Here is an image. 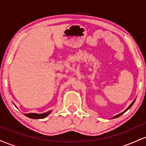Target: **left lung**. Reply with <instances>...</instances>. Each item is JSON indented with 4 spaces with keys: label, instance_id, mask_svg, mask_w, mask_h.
Here are the masks:
<instances>
[{
    "label": "left lung",
    "instance_id": "1",
    "mask_svg": "<svg viewBox=\"0 0 146 146\" xmlns=\"http://www.w3.org/2000/svg\"><path fill=\"white\" fill-rule=\"evenodd\" d=\"M135 100H134V102H132V104H130V106H128V108H127V109H126V110H125V111H123V113H121L119 114V115H116V116H115V117H113V118H117V117H119V116H121V115H123V113H125V112H126V111H127V110H128L129 109V108H130V107H131V106H132V105H133V104H134V102H135Z\"/></svg>",
    "mask_w": 146,
    "mask_h": 146
}]
</instances>
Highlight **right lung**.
<instances>
[{
    "label": "right lung",
    "mask_w": 146,
    "mask_h": 146,
    "mask_svg": "<svg viewBox=\"0 0 146 146\" xmlns=\"http://www.w3.org/2000/svg\"><path fill=\"white\" fill-rule=\"evenodd\" d=\"M51 111L46 112V113H43V114H36V113H28V114H25V116H27L29 118L31 119H43L45 118L46 117H47Z\"/></svg>",
    "instance_id": "obj_1"
}]
</instances>
